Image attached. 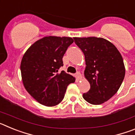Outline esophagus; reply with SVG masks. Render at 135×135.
Instances as JSON below:
<instances>
[{"label": "esophagus", "instance_id": "obj_1", "mask_svg": "<svg viewBox=\"0 0 135 135\" xmlns=\"http://www.w3.org/2000/svg\"><path fill=\"white\" fill-rule=\"evenodd\" d=\"M76 78H77V80H81V78H82V76H81V74L80 73L79 71H77V72H76Z\"/></svg>", "mask_w": 135, "mask_h": 135}]
</instances>
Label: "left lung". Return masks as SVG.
Returning <instances> with one entry per match:
<instances>
[{
    "instance_id": "left-lung-1",
    "label": "left lung",
    "mask_w": 135,
    "mask_h": 135,
    "mask_svg": "<svg viewBox=\"0 0 135 135\" xmlns=\"http://www.w3.org/2000/svg\"><path fill=\"white\" fill-rule=\"evenodd\" d=\"M84 55V76L90 83L83 98L89 103L100 105L114 96L123 82L125 68L116 47L102 38H73Z\"/></svg>"
}]
</instances>
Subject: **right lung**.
I'll return each instance as SVG.
<instances>
[{
    "mask_svg": "<svg viewBox=\"0 0 135 135\" xmlns=\"http://www.w3.org/2000/svg\"><path fill=\"white\" fill-rule=\"evenodd\" d=\"M74 40L70 37L46 36L27 50L21 62L22 81L30 95L40 104L55 106L63 100L67 86L75 78L64 71L63 57Z\"/></svg>",
    "mask_w": 135,
    "mask_h": 135,
    "instance_id": "1",
    "label": "right lung"
}]
</instances>
